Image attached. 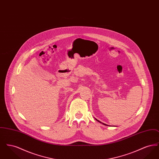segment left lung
Returning a JSON list of instances; mask_svg holds the SVG:
<instances>
[{"label": "left lung", "mask_w": 159, "mask_h": 159, "mask_svg": "<svg viewBox=\"0 0 159 159\" xmlns=\"http://www.w3.org/2000/svg\"><path fill=\"white\" fill-rule=\"evenodd\" d=\"M95 120H97V121H98V122H99V123H102V124H103V125H106V126H108V125H106V124H105V123H102V122H101V121H99L98 120H97V119H95Z\"/></svg>", "instance_id": "8db88e82"}]
</instances>
